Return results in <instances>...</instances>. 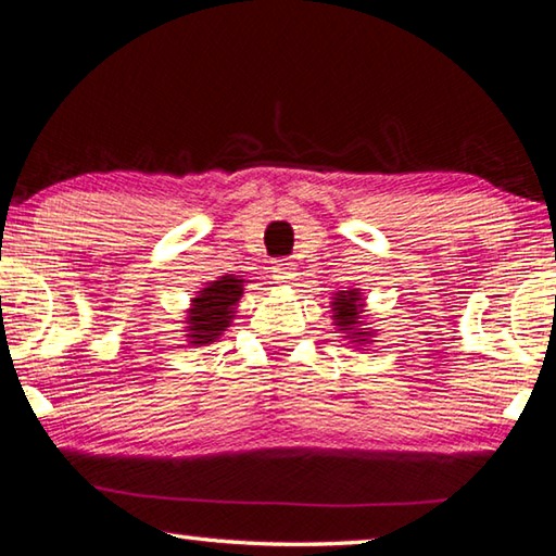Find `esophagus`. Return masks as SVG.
Here are the masks:
<instances>
[{"mask_svg": "<svg viewBox=\"0 0 556 556\" xmlns=\"http://www.w3.org/2000/svg\"><path fill=\"white\" fill-rule=\"evenodd\" d=\"M298 276V268L293 263H286V261H278L276 266H273V278H276V283H283L290 286Z\"/></svg>", "mask_w": 556, "mask_h": 556, "instance_id": "1", "label": "esophagus"}]
</instances>
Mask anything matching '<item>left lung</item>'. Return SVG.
<instances>
[{
  "mask_svg": "<svg viewBox=\"0 0 556 556\" xmlns=\"http://www.w3.org/2000/svg\"><path fill=\"white\" fill-rule=\"evenodd\" d=\"M332 325L342 332V338L354 348H367V344L377 342V330L367 327V317H364V295L362 290H338L332 298Z\"/></svg>",
  "mask_w": 556,
  "mask_h": 556,
  "instance_id": "obj_1",
  "label": "left lung"
}]
</instances>
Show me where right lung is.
Returning <instances> with one entry per match:
<instances>
[{"label":"right lung","mask_w":556,"mask_h":556,"mask_svg":"<svg viewBox=\"0 0 556 556\" xmlns=\"http://www.w3.org/2000/svg\"><path fill=\"white\" fill-rule=\"evenodd\" d=\"M249 280L241 276H222L206 283V288L197 290V298L189 300L185 323V338L192 348L216 342L231 327L236 315V305L243 295V286Z\"/></svg>","instance_id":"right-lung-1"}]
</instances>
